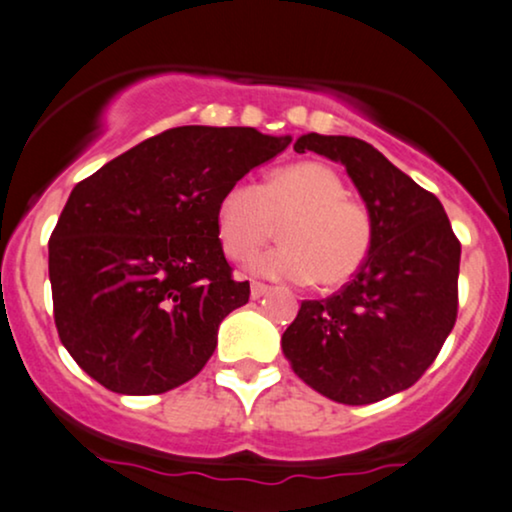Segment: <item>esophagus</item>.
Wrapping results in <instances>:
<instances>
[{"instance_id":"esophagus-1","label":"esophagus","mask_w":512,"mask_h":512,"mask_svg":"<svg viewBox=\"0 0 512 512\" xmlns=\"http://www.w3.org/2000/svg\"><path fill=\"white\" fill-rule=\"evenodd\" d=\"M269 286H264V283H252L250 286V295H252V300H260L262 295H267L269 293Z\"/></svg>"}]
</instances>
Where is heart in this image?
<instances>
[{"label":"heart","mask_w":512,"mask_h":512,"mask_svg":"<svg viewBox=\"0 0 512 512\" xmlns=\"http://www.w3.org/2000/svg\"><path fill=\"white\" fill-rule=\"evenodd\" d=\"M282 224L283 246L250 258L245 269L271 281L347 283L373 248L371 210L347 198L331 165L304 160L274 170L262 186L238 181L217 205V234L231 260H245Z\"/></svg>","instance_id":"b5f03b06"}]
</instances>
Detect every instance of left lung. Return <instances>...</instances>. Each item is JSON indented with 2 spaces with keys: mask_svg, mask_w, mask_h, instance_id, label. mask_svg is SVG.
<instances>
[{
  "mask_svg": "<svg viewBox=\"0 0 512 512\" xmlns=\"http://www.w3.org/2000/svg\"><path fill=\"white\" fill-rule=\"evenodd\" d=\"M293 148L345 165L375 222L359 274L304 300L281 338L288 364L338 404L392 397L428 371L456 323L461 243L437 196L357 137L302 134Z\"/></svg>",
  "mask_w": 512,
  "mask_h": 512,
  "instance_id": "left-lung-1",
  "label": "left lung"
}]
</instances>
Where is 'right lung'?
<instances>
[{"label":"right lung","instance_id":"obj_1","mask_svg":"<svg viewBox=\"0 0 512 512\" xmlns=\"http://www.w3.org/2000/svg\"><path fill=\"white\" fill-rule=\"evenodd\" d=\"M290 141L174 127L75 186L49 238V281L58 338L84 373L118 394H160L208 364L219 323L250 297L224 257L217 205Z\"/></svg>","mask_w":512,"mask_h":512}]
</instances>
